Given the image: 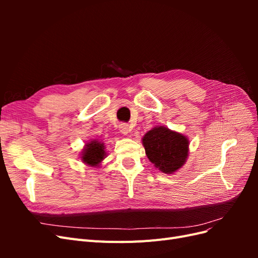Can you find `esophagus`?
<instances>
[{
  "instance_id": "34e87169",
  "label": "esophagus",
  "mask_w": 258,
  "mask_h": 258,
  "mask_svg": "<svg viewBox=\"0 0 258 258\" xmlns=\"http://www.w3.org/2000/svg\"><path fill=\"white\" fill-rule=\"evenodd\" d=\"M119 130H120V132L122 135H128L129 132H130V127H129V124L128 123H120L119 124Z\"/></svg>"
}]
</instances>
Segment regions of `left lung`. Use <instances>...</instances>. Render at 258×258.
<instances>
[{
    "label": "left lung",
    "mask_w": 258,
    "mask_h": 258,
    "mask_svg": "<svg viewBox=\"0 0 258 258\" xmlns=\"http://www.w3.org/2000/svg\"><path fill=\"white\" fill-rule=\"evenodd\" d=\"M142 142L147 158L163 173H174L188 156L187 138L166 127H155L146 132Z\"/></svg>",
    "instance_id": "8db88e82"
}]
</instances>
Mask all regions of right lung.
I'll return each instance as SVG.
<instances>
[{
  "mask_svg": "<svg viewBox=\"0 0 258 258\" xmlns=\"http://www.w3.org/2000/svg\"><path fill=\"white\" fill-rule=\"evenodd\" d=\"M104 144L101 143L97 140L89 142L85 145L82 154V160L86 165L91 167H98L100 162L105 158V151H104Z\"/></svg>",
  "mask_w": 258,
  "mask_h": 258,
  "instance_id": "1",
  "label": "right lung"
}]
</instances>
